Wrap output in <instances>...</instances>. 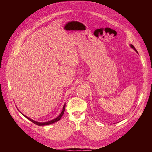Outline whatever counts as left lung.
<instances>
[{"label":"left lung","instance_id":"1","mask_svg":"<svg viewBox=\"0 0 152 152\" xmlns=\"http://www.w3.org/2000/svg\"><path fill=\"white\" fill-rule=\"evenodd\" d=\"M131 48H133V49H134V50H136V52H137V50H136V49H135V48H134V45H131Z\"/></svg>","mask_w":152,"mask_h":152}]
</instances>
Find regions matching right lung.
I'll return each mask as SVG.
<instances>
[{
	"mask_svg": "<svg viewBox=\"0 0 152 152\" xmlns=\"http://www.w3.org/2000/svg\"><path fill=\"white\" fill-rule=\"evenodd\" d=\"M65 104H64V106H63V110H62L61 113H60V115H59L57 118L53 119V120H52V121H50L46 122H36V121H35L31 120V118H28V117L25 116V115H23V114H22V115H24L26 118H28V120H30V121H31L32 122L34 123L35 124H36V125H37V126H46V125H49V124H53V123L56 122H57V121H58L60 120V118H61V117L63 116V113H64V112H65Z\"/></svg>",
	"mask_w": 152,
	"mask_h": 152,
	"instance_id": "add662e5",
	"label": "right lung"
}]
</instances>
